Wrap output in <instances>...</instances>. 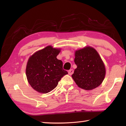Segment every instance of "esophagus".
<instances>
[{"label": "esophagus", "instance_id": "1", "mask_svg": "<svg viewBox=\"0 0 126 126\" xmlns=\"http://www.w3.org/2000/svg\"><path fill=\"white\" fill-rule=\"evenodd\" d=\"M73 72H74L73 69H70V70H69V71H68V74H69V75H71V74L73 73Z\"/></svg>", "mask_w": 126, "mask_h": 126}]
</instances>
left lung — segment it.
<instances>
[{"instance_id":"1","label":"left lung","mask_w":126,"mask_h":126,"mask_svg":"<svg viewBox=\"0 0 126 126\" xmlns=\"http://www.w3.org/2000/svg\"><path fill=\"white\" fill-rule=\"evenodd\" d=\"M74 63L77 66L72 78L80 88L91 90L104 80L106 69L103 61L94 49L87 47L77 50Z\"/></svg>"}]
</instances>
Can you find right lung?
Masks as SVG:
<instances>
[{"label": "right lung", "mask_w": 126, "mask_h": 126, "mask_svg": "<svg viewBox=\"0 0 126 126\" xmlns=\"http://www.w3.org/2000/svg\"><path fill=\"white\" fill-rule=\"evenodd\" d=\"M59 52V49L48 46L35 52L28 61V81L38 92H49L57 86L61 78L68 74L63 69L62 61L57 58Z\"/></svg>", "instance_id": "add662e5"}]
</instances>
